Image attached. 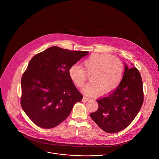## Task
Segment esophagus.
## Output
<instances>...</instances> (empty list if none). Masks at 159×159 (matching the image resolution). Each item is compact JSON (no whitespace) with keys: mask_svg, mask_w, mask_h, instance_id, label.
<instances>
[{"mask_svg":"<svg viewBox=\"0 0 159 159\" xmlns=\"http://www.w3.org/2000/svg\"><path fill=\"white\" fill-rule=\"evenodd\" d=\"M89 100H90L89 98H86V97H85V96L83 97V101L87 102V101H89Z\"/></svg>","mask_w":159,"mask_h":159,"instance_id":"obj_1","label":"esophagus"}]
</instances>
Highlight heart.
Masks as SVG:
<instances>
[{"mask_svg": "<svg viewBox=\"0 0 159 159\" xmlns=\"http://www.w3.org/2000/svg\"><path fill=\"white\" fill-rule=\"evenodd\" d=\"M84 69L74 65L70 67L69 75L75 85L81 87L90 75V81L82 89L89 96H106L119 86L123 73V65L118 58L106 53H94L86 58Z\"/></svg>", "mask_w": 159, "mask_h": 159, "instance_id": "obj_1", "label": "heart"}]
</instances>
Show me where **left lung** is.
Listing matches in <instances>:
<instances>
[{
	"label": "left lung",
	"mask_w": 159,
	"mask_h": 159,
	"mask_svg": "<svg viewBox=\"0 0 159 159\" xmlns=\"http://www.w3.org/2000/svg\"><path fill=\"white\" fill-rule=\"evenodd\" d=\"M97 102L98 110L90 115L101 129L115 133L126 128L137 115L143 102V82L137 68L129 69L125 63L119 86Z\"/></svg>",
	"instance_id": "8db88e82"
}]
</instances>
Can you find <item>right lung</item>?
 Instances as JSON below:
<instances>
[{"label": "right lung", "mask_w": 159, "mask_h": 159, "mask_svg": "<svg viewBox=\"0 0 159 159\" xmlns=\"http://www.w3.org/2000/svg\"><path fill=\"white\" fill-rule=\"evenodd\" d=\"M88 53L52 47L30 60L21 79L20 104L35 125L44 129L57 126L82 99L69 70Z\"/></svg>", "instance_id": "add662e5"}]
</instances>
